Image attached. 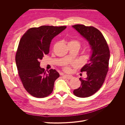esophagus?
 Segmentation results:
<instances>
[{
  "label": "esophagus",
  "mask_w": 125,
  "mask_h": 125,
  "mask_svg": "<svg viewBox=\"0 0 125 125\" xmlns=\"http://www.w3.org/2000/svg\"><path fill=\"white\" fill-rule=\"evenodd\" d=\"M62 76H64L66 78H67V79H68V80H69V79H71L72 78H73V77H72V75H67V74H62Z\"/></svg>",
  "instance_id": "1"
}]
</instances>
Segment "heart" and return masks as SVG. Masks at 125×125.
<instances>
[{
    "instance_id": "b5f03b06",
    "label": "heart",
    "mask_w": 125,
    "mask_h": 125,
    "mask_svg": "<svg viewBox=\"0 0 125 125\" xmlns=\"http://www.w3.org/2000/svg\"><path fill=\"white\" fill-rule=\"evenodd\" d=\"M70 42H76V43H78V42H76V41H71ZM65 70L66 71H69L70 70V68H69L68 67H65Z\"/></svg>"
}]
</instances>
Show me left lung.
Listing matches in <instances>:
<instances>
[{"mask_svg":"<svg viewBox=\"0 0 125 125\" xmlns=\"http://www.w3.org/2000/svg\"><path fill=\"white\" fill-rule=\"evenodd\" d=\"M72 26L88 42L91 48L90 59L81 69V72H86L87 77L80 78L81 85L74 90L73 94L79 97H89L96 93L103 84L108 70L110 52L106 41L99 30L82 24Z\"/></svg>","mask_w":125,"mask_h":125,"instance_id":"left-lung-1","label":"left lung"}]
</instances>
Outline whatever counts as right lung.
<instances>
[{
  "instance_id": "add662e5",
  "label": "right lung",
  "mask_w": 125,
  "mask_h": 125,
  "mask_svg": "<svg viewBox=\"0 0 125 125\" xmlns=\"http://www.w3.org/2000/svg\"><path fill=\"white\" fill-rule=\"evenodd\" d=\"M66 28L48 25L32 28L21 37L16 56V65L24 88L33 96L46 97L53 91L59 74L52 69L47 73L40 67V60L50 52L52 40Z\"/></svg>"
}]
</instances>
